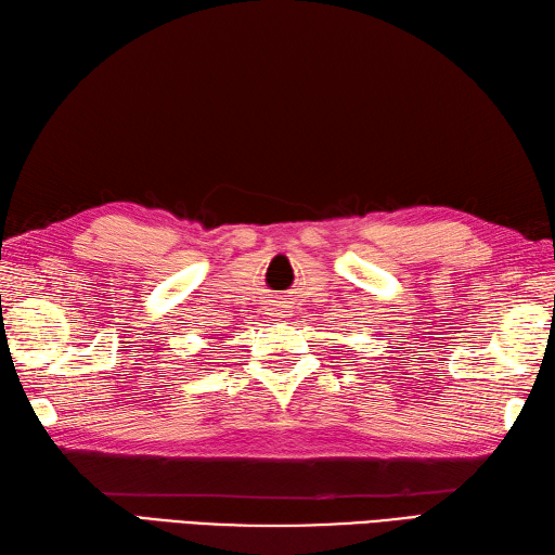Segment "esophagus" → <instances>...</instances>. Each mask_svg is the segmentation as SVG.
Returning <instances> with one entry per match:
<instances>
[{"label":"esophagus","instance_id":"1","mask_svg":"<svg viewBox=\"0 0 555 555\" xmlns=\"http://www.w3.org/2000/svg\"><path fill=\"white\" fill-rule=\"evenodd\" d=\"M268 310H270V315H273V318H282V315L289 313V306L285 301H273Z\"/></svg>","mask_w":555,"mask_h":555}]
</instances>
